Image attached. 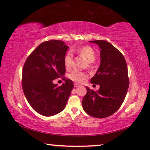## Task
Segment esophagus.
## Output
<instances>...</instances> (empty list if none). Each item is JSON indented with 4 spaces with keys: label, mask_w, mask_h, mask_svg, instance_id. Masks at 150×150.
<instances>
[{
    "label": "esophagus",
    "mask_w": 150,
    "mask_h": 150,
    "mask_svg": "<svg viewBox=\"0 0 150 150\" xmlns=\"http://www.w3.org/2000/svg\"><path fill=\"white\" fill-rule=\"evenodd\" d=\"M74 86H75V87H78L79 86V85L77 84V83H75L74 84Z\"/></svg>",
    "instance_id": "obj_1"
}]
</instances>
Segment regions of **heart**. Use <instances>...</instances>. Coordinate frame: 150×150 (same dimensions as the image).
Returning a JSON list of instances; mask_svg holds the SVG:
<instances>
[{"mask_svg": "<svg viewBox=\"0 0 150 150\" xmlns=\"http://www.w3.org/2000/svg\"><path fill=\"white\" fill-rule=\"evenodd\" d=\"M83 57L89 63H93L96 60V54L94 50L91 47L85 46L81 47V48L73 50ZM73 65V54L71 53H68L65 54L64 57V65L66 69H70ZM68 77L75 82L76 83H81L85 80L87 79V75L86 73L77 70H73L68 74Z\"/></svg>", "mask_w": 150, "mask_h": 150, "instance_id": "heart-1", "label": "heart"}]
</instances>
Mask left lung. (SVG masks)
<instances>
[{
    "label": "left lung",
    "mask_w": 150,
    "mask_h": 150,
    "mask_svg": "<svg viewBox=\"0 0 150 150\" xmlns=\"http://www.w3.org/2000/svg\"><path fill=\"white\" fill-rule=\"evenodd\" d=\"M100 48V65L91 83L99 85L97 92L87 87L82 100L83 110L97 118L109 117L122 105L129 87L127 67L123 54L110 42L89 41Z\"/></svg>",
    "instance_id": "obj_1"
}]
</instances>
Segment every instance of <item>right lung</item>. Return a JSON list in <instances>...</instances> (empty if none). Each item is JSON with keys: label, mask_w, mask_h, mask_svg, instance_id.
<instances>
[{"label": "right lung", "mask_w": 150, "mask_h": 150, "mask_svg": "<svg viewBox=\"0 0 150 150\" xmlns=\"http://www.w3.org/2000/svg\"><path fill=\"white\" fill-rule=\"evenodd\" d=\"M69 47L63 41L51 40L39 45L24 65L22 85L24 94L35 111L53 116L65 109L74 85L72 81L57 87L53 80L65 73L64 57Z\"/></svg>", "instance_id": "right-lung-1"}]
</instances>
